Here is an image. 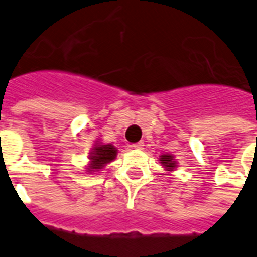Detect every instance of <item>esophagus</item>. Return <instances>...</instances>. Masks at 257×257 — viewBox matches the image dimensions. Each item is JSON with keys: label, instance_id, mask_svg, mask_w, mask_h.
<instances>
[{"label": "esophagus", "instance_id": "esophagus-1", "mask_svg": "<svg viewBox=\"0 0 257 257\" xmlns=\"http://www.w3.org/2000/svg\"><path fill=\"white\" fill-rule=\"evenodd\" d=\"M142 146H144V142H137V144L132 145L133 149H142Z\"/></svg>", "mask_w": 257, "mask_h": 257}]
</instances>
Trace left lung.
Here are the masks:
<instances>
[{
    "instance_id": "obj_1",
    "label": "left lung",
    "mask_w": 257,
    "mask_h": 257,
    "mask_svg": "<svg viewBox=\"0 0 257 257\" xmlns=\"http://www.w3.org/2000/svg\"><path fill=\"white\" fill-rule=\"evenodd\" d=\"M160 160H162V163L164 164V167H167V168L173 169V167H175V162H173V159H172L171 155L160 156Z\"/></svg>"
}]
</instances>
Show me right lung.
Returning <instances> with one entry per match:
<instances>
[{"label": "right lung", "mask_w": 257, "mask_h": 257, "mask_svg": "<svg viewBox=\"0 0 257 257\" xmlns=\"http://www.w3.org/2000/svg\"><path fill=\"white\" fill-rule=\"evenodd\" d=\"M116 150L111 145H99L94 149V153H91L90 169H102L106 163L115 159Z\"/></svg>", "instance_id": "1"}]
</instances>
